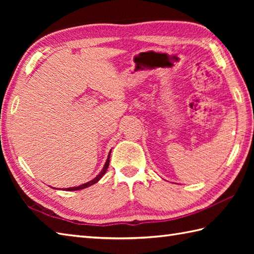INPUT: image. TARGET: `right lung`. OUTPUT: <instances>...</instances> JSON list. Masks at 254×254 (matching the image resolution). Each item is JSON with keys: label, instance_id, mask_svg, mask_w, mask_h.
Returning <instances> with one entry per match:
<instances>
[{"label": "right lung", "instance_id": "add662e5", "mask_svg": "<svg viewBox=\"0 0 254 254\" xmlns=\"http://www.w3.org/2000/svg\"><path fill=\"white\" fill-rule=\"evenodd\" d=\"M110 153H111V152H110ZM109 158H110V154H109V156H108L106 164H105V166H104V168H102V170L100 171V174H99L98 176H97L96 178H94L93 180H91V181H88V182H86V183H84V185H80V186H78V187L65 188V189H64V191H77V190H83V189H85V188H88V187H90V186L95 185L96 182H98V181L101 179V177L106 174V171H107V169H108V167H109V161H110V159H109Z\"/></svg>", "mask_w": 254, "mask_h": 254}]
</instances>
